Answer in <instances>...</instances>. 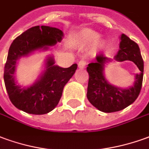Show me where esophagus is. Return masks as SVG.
I'll list each match as a JSON object with an SVG mask.
<instances>
[{
	"instance_id": "obj_1",
	"label": "esophagus",
	"mask_w": 149,
	"mask_h": 149,
	"mask_svg": "<svg viewBox=\"0 0 149 149\" xmlns=\"http://www.w3.org/2000/svg\"><path fill=\"white\" fill-rule=\"evenodd\" d=\"M86 65V62L84 60H81L78 63V68H84Z\"/></svg>"
}]
</instances>
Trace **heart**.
Returning <instances> with one entry per match:
<instances>
[{
    "label": "heart",
    "instance_id": "b5f03b06",
    "mask_svg": "<svg viewBox=\"0 0 149 149\" xmlns=\"http://www.w3.org/2000/svg\"><path fill=\"white\" fill-rule=\"evenodd\" d=\"M100 38V34L89 28L81 29L71 36L70 42L76 48H85L94 44L92 52H96L107 47V41Z\"/></svg>",
    "mask_w": 149,
    "mask_h": 149
}]
</instances>
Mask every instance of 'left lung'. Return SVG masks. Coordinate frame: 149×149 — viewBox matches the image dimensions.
Listing matches in <instances>:
<instances>
[{
  "label": "left lung",
  "instance_id": "1",
  "mask_svg": "<svg viewBox=\"0 0 149 149\" xmlns=\"http://www.w3.org/2000/svg\"><path fill=\"white\" fill-rule=\"evenodd\" d=\"M114 59L118 62L132 61L140 69V73L135 76V81L132 86L122 89L110 84L105 77V66L112 61L111 59L99 54L94 63L88 64L86 70L89 78L87 98L93 107L105 113L122 111L132 104L140 94L143 82V61L140 47L124 34L120 36L119 50Z\"/></svg>",
  "mask_w": 149,
  "mask_h": 149
}]
</instances>
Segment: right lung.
I'll return each mask as SVG.
<instances>
[{
    "instance_id": "right-lung-1",
    "label": "right lung",
    "mask_w": 149,
    "mask_h": 149,
    "mask_svg": "<svg viewBox=\"0 0 149 149\" xmlns=\"http://www.w3.org/2000/svg\"><path fill=\"white\" fill-rule=\"evenodd\" d=\"M63 31L47 26L30 28L17 37L10 46L4 70V81L11 102L21 111L32 114L49 113L56 107L64 85L77 68L74 64L69 68L55 65L52 56L45 60L44 69L31 86L22 87L15 79L16 64L21 57L29 56L36 51H47L50 47L61 42Z\"/></svg>"
}]
</instances>
